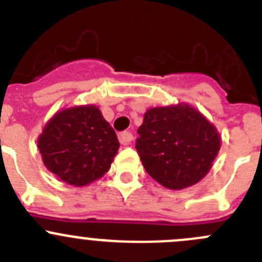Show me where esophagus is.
<instances>
[{
    "label": "esophagus",
    "instance_id": "esophagus-1",
    "mask_svg": "<svg viewBox=\"0 0 262 262\" xmlns=\"http://www.w3.org/2000/svg\"><path fill=\"white\" fill-rule=\"evenodd\" d=\"M119 141H120V143L124 144V146H128V144H130V142L133 141V133H132V132H123V133H120V136H119Z\"/></svg>",
    "mask_w": 262,
    "mask_h": 262
}]
</instances>
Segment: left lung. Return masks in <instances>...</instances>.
Segmentation results:
<instances>
[{"instance_id": "left-lung-1", "label": "left lung", "mask_w": 262, "mask_h": 262, "mask_svg": "<svg viewBox=\"0 0 262 262\" xmlns=\"http://www.w3.org/2000/svg\"><path fill=\"white\" fill-rule=\"evenodd\" d=\"M138 134L136 148L143 167L172 190L204 179L222 147L216 126L187 102L148 108Z\"/></svg>"}]
</instances>
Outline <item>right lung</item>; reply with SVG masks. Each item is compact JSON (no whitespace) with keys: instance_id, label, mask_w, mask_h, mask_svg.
Listing matches in <instances>:
<instances>
[{"instance_id":"add662e5","label":"right lung","mask_w":262,"mask_h":262,"mask_svg":"<svg viewBox=\"0 0 262 262\" xmlns=\"http://www.w3.org/2000/svg\"><path fill=\"white\" fill-rule=\"evenodd\" d=\"M37 147L48 171L74 187L102 178L120 143L96 105L65 107L45 124Z\"/></svg>"}]
</instances>
